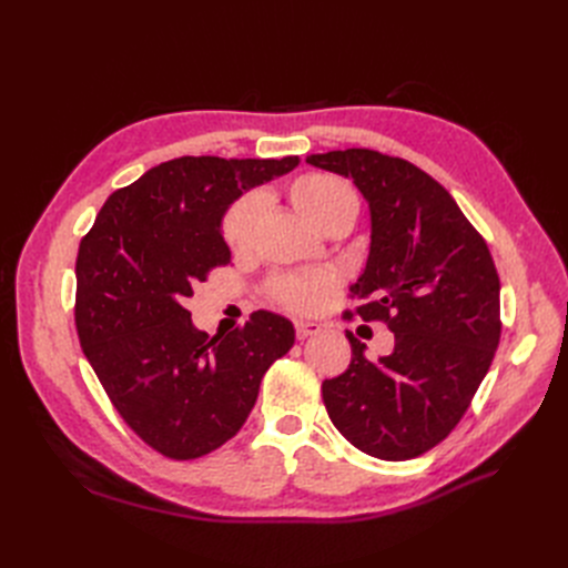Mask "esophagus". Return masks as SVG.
Returning a JSON list of instances; mask_svg holds the SVG:
<instances>
[{
    "label": "esophagus",
    "instance_id": "esophagus-1",
    "mask_svg": "<svg viewBox=\"0 0 568 568\" xmlns=\"http://www.w3.org/2000/svg\"><path fill=\"white\" fill-rule=\"evenodd\" d=\"M322 332V324H317V322H296V338L298 341H303V338H307V336H317Z\"/></svg>",
    "mask_w": 568,
    "mask_h": 568
}]
</instances>
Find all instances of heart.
I'll list each match as a JSON object with an SVG mask.
<instances>
[{
    "mask_svg": "<svg viewBox=\"0 0 568 568\" xmlns=\"http://www.w3.org/2000/svg\"><path fill=\"white\" fill-rule=\"evenodd\" d=\"M291 201L324 234L346 232L359 209L353 189L346 182L322 173L303 175L291 184ZM261 215V194H246L230 205V211L222 217L220 232L222 242L234 255H242L251 248ZM334 284L336 277L329 270L277 274L267 282V298L291 313H315Z\"/></svg>",
    "mask_w": 568,
    "mask_h": 568,
    "instance_id": "heart-1",
    "label": "heart"
}]
</instances>
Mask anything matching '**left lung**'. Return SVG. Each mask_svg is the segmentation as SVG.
<instances>
[{"mask_svg": "<svg viewBox=\"0 0 568 568\" xmlns=\"http://www.w3.org/2000/svg\"><path fill=\"white\" fill-rule=\"evenodd\" d=\"M369 203L367 267L351 286L355 315L384 322L395 348L322 384L329 419L357 450L403 462L432 450L464 417L500 343V277L486 239L424 170L372 149L313 153ZM353 320V313H343Z\"/></svg>", "mask_w": 568, "mask_h": 568, "instance_id": "8db88e82", "label": "left lung"}]
</instances>
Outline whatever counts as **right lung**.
<instances>
[{
  "label": "right lung",
  "instance_id": "1",
  "mask_svg": "<svg viewBox=\"0 0 568 568\" xmlns=\"http://www.w3.org/2000/svg\"><path fill=\"white\" fill-rule=\"evenodd\" d=\"M298 156H182L118 189L82 236L75 329L118 415L149 448L196 459L236 436L267 367L294 346V324L257 311L209 336L184 301L230 265L220 222L246 189L284 175Z\"/></svg>",
  "mask_w": 568,
  "mask_h": 568
}]
</instances>
